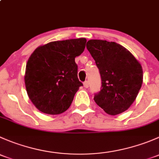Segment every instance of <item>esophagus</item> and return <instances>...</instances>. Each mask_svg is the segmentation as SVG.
I'll use <instances>...</instances> for the list:
<instances>
[{"label": "esophagus", "mask_w": 159, "mask_h": 159, "mask_svg": "<svg viewBox=\"0 0 159 159\" xmlns=\"http://www.w3.org/2000/svg\"><path fill=\"white\" fill-rule=\"evenodd\" d=\"M83 84H84V88L88 89V88H89V82L88 81H85L84 83H83Z\"/></svg>", "instance_id": "obj_1"}]
</instances>
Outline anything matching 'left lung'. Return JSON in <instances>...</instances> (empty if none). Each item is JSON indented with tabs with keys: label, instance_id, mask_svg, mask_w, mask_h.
Instances as JSON below:
<instances>
[{
	"label": "left lung",
	"instance_id": "1",
	"mask_svg": "<svg viewBox=\"0 0 159 159\" xmlns=\"http://www.w3.org/2000/svg\"><path fill=\"white\" fill-rule=\"evenodd\" d=\"M86 47L102 78V89L94 97L95 103L110 115L125 111L142 87L141 64L129 51L115 42L89 40Z\"/></svg>",
	"mask_w": 159,
	"mask_h": 159
}]
</instances>
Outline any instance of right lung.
I'll return each mask as SVG.
<instances>
[{"label": "right lung", "mask_w": 159, "mask_h": 159, "mask_svg": "<svg viewBox=\"0 0 159 159\" xmlns=\"http://www.w3.org/2000/svg\"><path fill=\"white\" fill-rule=\"evenodd\" d=\"M85 38L51 41L39 46L26 65L25 83L30 100L38 110L59 115L68 110L82 86L75 57L84 51Z\"/></svg>", "instance_id": "right-lung-1"}]
</instances>
